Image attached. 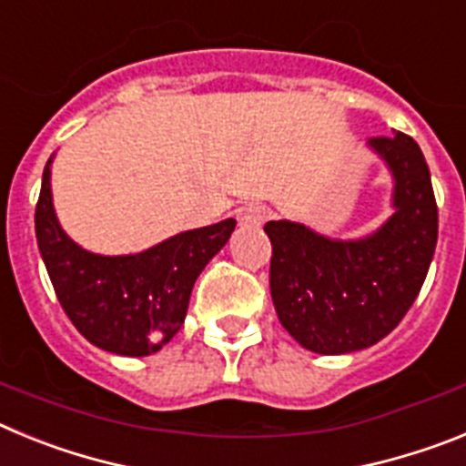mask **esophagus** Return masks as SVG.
Here are the masks:
<instances>
[{
	"instance_id": "1",
	"label": "esophagus",
	"mask_w": 466,
	"mask_h": 466,
	"mask_svg": "<svg viewBox=\"0 0 466 466\" xmlns=\"http://www.w3.org/2000/svg\"><path fill=\"white\" fill-rule=\"evenodd\" d=\"M266 221V208L258 203L245 205L238 209V224L240 226H258Z\"/></svg>"
}]
</instances>
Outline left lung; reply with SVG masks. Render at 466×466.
<instances>
[{"label":"left lung","mask_w":466,"mask_h":466,"mask_svg":"<svg viewBox=\"0 0 466 466\" xmlns=\"http://www.w3.org/2000/svg\"><path fill=\"white\" fill-rule=\"evenodd\" d=\"M392 172L394 214L360 240H331L296 221H268L270 296L287 331L310 352L371 348L418 299L439 236L427 160L403 133L371 137Z\"/></svg>","instance_id":"8db88e82"}]
</instances>
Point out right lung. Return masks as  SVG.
<instances>
[{
    "mask_svg": "<svg viewBox=\"0 0 466 466\" xmlns=\"http://www.w3.org/2000/svg\"><path fill=\"white\" fill-rule=\"evenodd\" d=\"M51 163L41 177L35 230L60 306L97 348L123 357L154 355L182 329L193 284L228 242L236 219L184 230L139 254H93L57 224Z\"/></svg>",
    "mask_w": 466,
    "mask_h": 466,
    "instance_id": "add662e5",
    "label": "right lung"
}]
</instances>
